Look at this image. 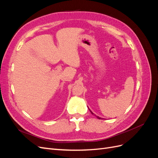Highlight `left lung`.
I'll use <instances>...</instances> for the list:
<instances>
[{"label":"left lung","instance_id":"left-lung-1","mask_svg":"<svg viewBox=\"0 0 158 158\" xmlns=\"http://www.w3.org/2000/svg\"><path fill=\"white\" fill-rule=\"evenodd\" d=\"M89 111H90V109H89ZM90 112H91V113H92V114H94V113H92V111H90ZM94 115H95V116H96V115H95V114H94ZM96 117H98V118H99V119H102V118L99 117H98V116H96Z\"/></svg>","mask_w":158,"mask_h":158}]
</instances>
